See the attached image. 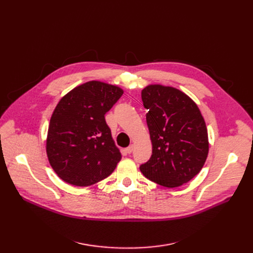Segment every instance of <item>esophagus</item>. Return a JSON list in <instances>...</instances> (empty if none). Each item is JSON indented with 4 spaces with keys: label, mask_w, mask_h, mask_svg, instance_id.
<instances>
[{
    "label": "esophagus",
    "mask_w": 253,
    "mask_h": 253,
    "mask_svg": "<svg viewBox=\"0 0 253 253\" xmlns=\"http://www.w3.org/2000/svg\"><path fill=\"white\" fill-rule=\"evenodd\" d=\"M125 151H126L127 154H131L132 151H133V145H129V147Z\"/></svg>",
    "instance_id": "obj_1"
}]
</instances>
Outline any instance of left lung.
<instances>
[{
    "label": "left lung",
    "instance_id": "1",
    "mask_svg": "<svg viewBox=\"0 0 253 253\" xmlns=\"http://www.w3.org/2000/svg\"><path fill=\"white\" fill-rule=\"evenodd\" d=\"M153 151L141 173L166 188L187 183L201 171L209 143L197 104L173 87L150 85L141 91Z\"/></svg>",
    "mask_w": 253,
    "mask_h": 253
}]
</instances>
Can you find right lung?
Wrapping results in <instances>:
<instances>
[{"label": "right lung", "mask_w": 253, "mask_h": 253, "mask_svg": "<svg viewBox=\"0 0 253 253\" xmlns=\"http://www.w3.org/2000/svg\"><path fill=\"white\" fill-rule=\"evenodd\" d=\"M122 94L117 86L90 81L60 99L50 119L46 151L63 181L88 187L113 173L122 156L104 115Z\"/></svg>", "instance_id": "1"}]
</instances>
